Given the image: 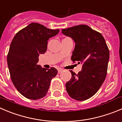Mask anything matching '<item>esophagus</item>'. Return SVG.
<instances>
[{
    "mask_svg": "<svg viewBox=\"0 0 122 122\" xmlns=\"http://www.w3.org/2000/svg\"><path fill=\"white\" fill-rule=\"evenodd\" d=\"M62 71H63V70H62V69H58V73H60L62 72Z\"/></svg>",
    "mask_w": 122,
    "mask_h": 122,
    "instance_id": "obj_1",
    "label": "esophagus"
}]
</instances>
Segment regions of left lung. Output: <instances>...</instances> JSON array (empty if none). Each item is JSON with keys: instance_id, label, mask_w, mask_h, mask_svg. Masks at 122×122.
<instances>
[{"instance_id": "1", "label": "left lung", "mask_w": 122, "mask_h": 122, "mask_svg": "<svg viewBox=\"0 0 122 122\" xmlns=\"http://www.w3.org/2000/svg\"><path fill=\"white\" fill-rule=\"evenodd\" d=\"M62 33L75 43L71 60L82 64V70L66 84L68 94L79 101L92 97L99 90L107 73L110 52L101 33L87 25H80L62 29Z\"/></svg>"}]
</instances>
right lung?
Here are the masks:
<instances>
[{"label":"right lung","instance_id":"1","mask_svg":"<svg viewBox=\"0 0 122 122\" xmlns=\"http://www.w3.org/2000/svg\"><path fill=\"white\" fill-rule=\"evenodd\" d=\"M59 31L32 23L18 32L11 41L7 56L11 79L19 93L29 99L44 97L57 75L55 68H42L37 62L40 54L47 50V40Z\"/></svg>","mask_w":122,"mask_h":122}]
</instances>
